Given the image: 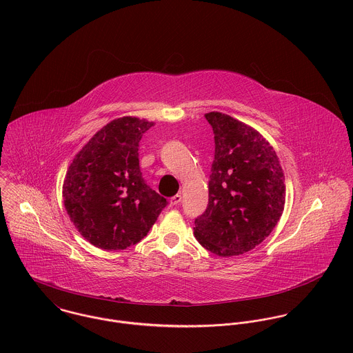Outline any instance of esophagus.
Listing matches in <instances>:
<instances>
[{
    "instance_id": "obj_1",
    "label": "esophagus",
    "mask_w": 353,
    "mask_h": 353,
    "mask_svg": "<svg viewBox=\"0 0 353 353\" xmlns=\"http://www.w3.org/2000/svg\"><path fill=\"white\" fill-rule=\"evenodd\" d=\"M181 201H182V196L181 194H175L174 197H171L170 203H171V206H176V205H179Z\"/></svg>"
}]
</instances>
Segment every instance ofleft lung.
<instances>
[{
	"mask_svg": "<svg viewBox=\"0 0 353 353\" xmlns=\"http://www.w3.org/2000/svg\"><path fill=\"white\" fill-rule=\"evenodd\" d=\"M214 133L209 200L194 235L220 256L250 252L276 227L285 203L284 174L269 143L250 126L221 112L205 115Z\"/></svg>",
	"mask_w": 353,
	"mask_h": 353,
	"instance_id": "8db88e82",
	"label": "left lung"
}]
</instances>
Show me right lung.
<instances>
[{
    "mask_svg": "<svg viewBox=\"0 0 353 353\" xmlns=\"http://www.w3.org/2000/svg\"><path fill=\"white\" fill-rule=\"evenodd\" d=\"M152 122L111 121L79 152L63 182L65 209L79 232L103 250L139 243L168 203L147 185L139 143Z\"/></svg>",
    "mask_w": 353,
    "mask_h": 353,
    "instance_id": "right-lung-1",
    "label": "right lung"
}]
</instances>
